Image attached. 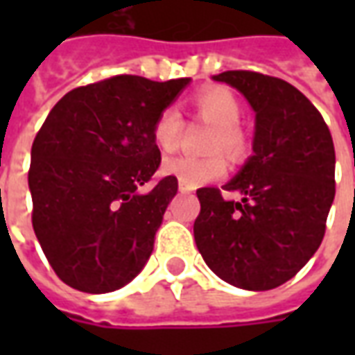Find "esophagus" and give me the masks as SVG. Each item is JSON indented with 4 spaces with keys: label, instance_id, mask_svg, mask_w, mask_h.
Masks as SVG:
<instances>
[{
    "label": "esophagus",
    "instance_id": "esophagus-1",
    "mask_svg": "<svg viewBox=\"0 0 355 355\" xmlns=\"http://www.w3.org/2000/svg\"><path fill=\"white\" fill-rule=\"evenodd\" d=\"M178 190H180V192H182V193H190V192H193L196 188H193V186L184 184V182H180V184H178Z\"/></svg>",
    "mask_w": 355,
    "mask_h": 355
}]
</instances>
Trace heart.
<instances>
[{
	"label": "heart",
	"mask_w": 355,
	"mask_h": 355,
	"mask_svg": "<svg viewBox=\"0 0 355 355\" xmlns=\"http://www.w3.org/2000/svg\"><path fill=\"white\" fill-rule=\"evenodd\" d=\"M193 110L209 123L216 125L211 140V152L238 157L247 150L245 135L238 127L241 119V104L238 96L226 87H207L193 96ZM182 117L175 106L165 108L155 116L152 123V140L162 152H173L180 139ZM228 163L224 155L211 157H192V155H175L163 162V173L178 178L188 186H201L218 180L226 175Z\"/></svg>",
	"instance_id": "obj_1"
}]
</instances>
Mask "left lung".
I'll return each instance as SVG.
<instances>
[{"instance_id": "8db88e82", "label": "left lung", "mask_w": 355, "mask_h": 355, "mask_svg": "<svg viewBox=\"0 0 355 355\" xmlns=\"http://www.w3.org/2000/svg\"><path fill=\"white\" fill-rule=\"evenodd\" d=\"M236 87L257 114L253 152L239 175L200 188L193 238L203 261L239 289L268 291L297 275L325 236L335 200V146L327 123L297 87L272 76L228 70L213 78Z\"/></svg>"}]
</instances>
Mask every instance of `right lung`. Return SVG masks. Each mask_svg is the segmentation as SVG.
I'll list each match as a JSON object with an SVG mask.
<instances>
[{"instance_id":"1","label":"right lung","mask_w":355,"mask_h":355,"mask_svg":"<svg viewBox=\"0 0 355 355\" xmlns=\"http://www.w3.org/2000/svg\"><path fill=\"white\" fill-rule=\"evenodd\" d=\"M190 78L114 76L72 89L51 110L32 144V226L55 274L83 293L129 283L154 249L178 180L165 177L152 123Z\"/></svg>"}]
</instances>
